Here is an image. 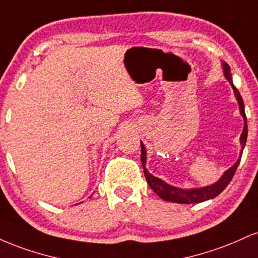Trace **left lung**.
Here are the masks:
<instances>
[{
    "label": "left lung",
    "instance_id": "obj_1",
    "mask_svg": "<svg viewBox=\"0 0 258 258\" xmlns=\"http://www.w3.org/2000/svg\"><path fill=\"white\" fill-rule=\"evenodd\" d=\"M223 69H224V76L226 79L229 81V84L232 85L234 93H235L236 99H238L239 103V108H240V114L242 115L245 120V125H244V130H242V133L240 136V143L242 146V149H244L245 143H246V138H247V121H246V115H245V109H244V100H242L240 93L239 91L236 90L235 86L233 85L232 81V74H230V68L227 63H223ZM241 154L242 150L240 153V158L238 159V161L233 165L229 170H227L224 172L223 176L221 177V179L218 182H216L215 184L209 185V186H204V188H199V189H182V188H176V186H172L167 183H165L164 180L158 178V177L153 176L147 171L146 168V148H144L143 144L141 143V161L142 165H143V170H144V176H146V179L149 184L150 188L155 191L156 194L159 195L161 199L166 200V201H172V203H178V204H198L201 203V201H206L209 199H214L215 197H217L218 194H221L222 191L226 189V186L229 184V182L232 180L234 173H235L236 168H238L239 164H240L241 160Z\"/></svg>",
    "mask_w": 258,
    "mask_h": 258
}]
</instances>
